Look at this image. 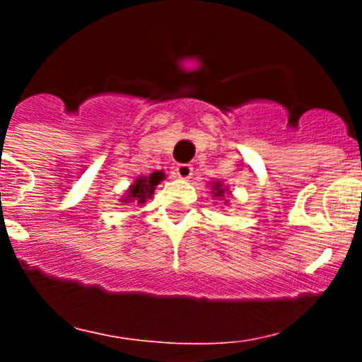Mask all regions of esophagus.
I'll use <instances>...</instances> for the list:
<instances>
[{
  "label": "esophagus",
  "instance_id": "esophagus-1",
  "mask_svg": "<svg viewBox=\"0 0 362 362\" xmlns=\"http://www.w3.org/2000/svg\"><path fill=\"white\" fill-rule=\"evenodd\" d=\"M175 175H177L180 180H187V178L192 177V166L191 164H178L175 168Z\"/></svg>",
  "mask_w": 362,
  "mask_h": 362
}]
</instances>
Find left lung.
Instances as JSON below:
<instances>
[{"label": "left lung", "instance_id": "1", "mask_svg": "<svg viewBox=\"0 0 362 362\" xmlns=\"http://www.w3.org/2000/svg\"><path fill=\"white\" fill-rule=\"evenodd\" d=\"M228 185L222 184L221 180H215L211 182V194H214V198H221L224 199V203H228L229 199H226V192H228Z\"/></svg>", "mask_w": 362, "mask_h": 362}]
</instances>
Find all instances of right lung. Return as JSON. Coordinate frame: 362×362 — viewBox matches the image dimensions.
<instances>
[{
  "instance_id": "1",
  "label": "right lung",
  "mask_w": 362,
  "mask_h": 362,
  "mask_svg": "<svg viewBox=\"0 0 362 362\" xmlns=\"http://www.w3.org/2000/svg\"><path fill=\"white\" fill-rule=\"evenodd\" d=\"M164 177H166V175H164L163 171H154V173L151 175H141V177H138L136 180L129 185L126 196H124L120 202L145 204L152 198L156 187H158L160 180H164Z\"/></svg>"
}]
</instances>
